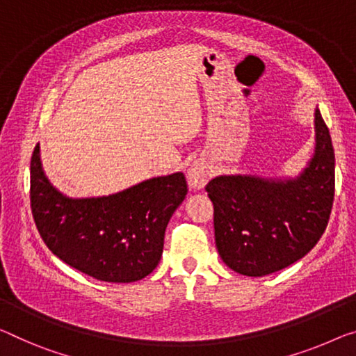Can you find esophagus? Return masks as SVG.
<instances>
[{
    "label": "esophagus",
    "mask_w": 356,
    "mask_h": 356,
    "mask_svg": "<svg viewBox=\"0 0 356 356\" xmlns=\"http://www.w3.org/2000/svg\"><path fill=\"white\" fill-rule=\"evenodd\" d=\"M210 167L204 161H195L188 168V183L189 188L200 191L210 179Z\"/></svg>",
    "instance_id": "obj_1"
}]
</instances>
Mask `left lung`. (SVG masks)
Here are the masks:
<instances>
[{
	"mask_svg": "<svg viewBox=\"0 0 356 356\" xmlns=\"http://www.w3.org/2000/svg\"><path fill=\"white\" fill-rule=\"evenodd\" d=\"M315 141V154L296 179L234 175L205 186L218 253L232 270L269 275L304 258L321 238L334 200V149L318 109Z\"/></svg>",
	"mask_w": 356,
	"mask_h": 356,
	"instance_id": "8db88e82",
	"label": "left lung"
}]
</instances>
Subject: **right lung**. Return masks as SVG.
<instances>
[{
  "label": "right lung",
  "instance_id": "add662e5",
  "mask_svg": "<svg viewBox=\"0 0 356 356\" xmlns=\"http://www.w3.org/2000/svg\"><path fill=\"white\" fill-rule=\"evenodd\" d=\"M186 194L178 172L108 197L70 199L42 172L40 145L31 156L30 202L41 238L57 258L102 282H136L156 269L165 227Z\"/></svg>",
  "mask_w": 356,
  "mask_h": 356
}]
</instances>
